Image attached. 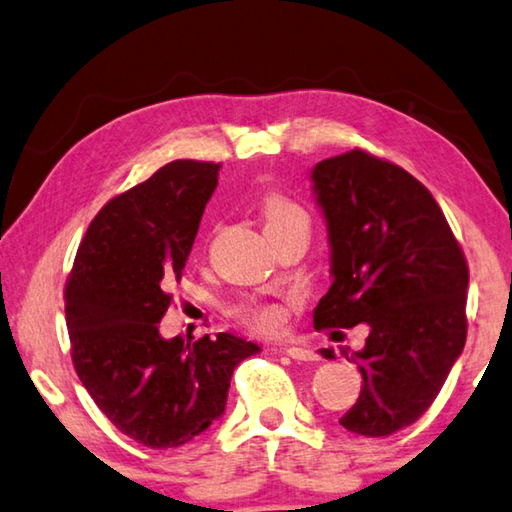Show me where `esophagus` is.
I'll list each match as a JSON object with an SVG mask.
<instances>
[{
    "instance_id": "obj_1",
    "label": "esophagus",
    "mask_w": 512,
    "mask_h": 512,
    "mask_svg": "<svg viewBox=\"0 0 512 512\" xmlns=\"http://www.w3.org/2000/svg\"><path fill=\"white\" fill-rule=\"evenodd\" d=\"M291 359L296 361H318V354L309 348H298V345H291V348H284Z\"/></svg>"
}]
</instances>
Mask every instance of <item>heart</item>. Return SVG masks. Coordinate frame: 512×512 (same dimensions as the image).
Segmentation results:
<instances>
[{
    "instance_id": "heart-1",
    "label": "heart",
    "mask_w": 512,
    "mask_h": 512,
    "mask_svg": "<svg viewBox=\"0 0 512 512\" xmlns=\"http://www.w3.org/2000/svg\"><path fill=\"white\" fill-rule=\"evenodd\" d=\"M259 207H262L266 235L268 232L289 228L293 223H307L305 207L282 192H266ZM235 316L250 329H255V332L266 334L277 332L284 323L282 309L268 305V302H241L239 307H235Z\"/></svg>"
}]
</instances>
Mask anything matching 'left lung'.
<instances>
[{
	"mask_svg": "<svg viewBox=\"0 0 512 512\" xmlns=\"http://www.w3.org/2000/svg\"><path fill=\"white\" fill-rule=\"evenodd\" d=\"M332 248V287L316 329L363 323L357 363L363 386L341 424L391 436L429 409L461 357L470 271L436 198L409 171L361 149L311 171ZM334 359V350H320Z\"/></svg>",
	"mask_w": 512,
	"mask_h": 512,
	"instance_id": "obj_1",
	"label": "left lung"
}]
</instances>
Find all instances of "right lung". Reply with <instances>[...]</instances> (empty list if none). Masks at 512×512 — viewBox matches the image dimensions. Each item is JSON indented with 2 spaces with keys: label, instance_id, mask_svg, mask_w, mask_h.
<instances>
[{
  "label": "right lung",
  "instance_id": "1",
  "mask_svg": "<svg viewBox=\"0 0 512 512\" xmlns=\"http://www.w3.org/2000/svg\"><path fill=\"white\" fill-rule=\"evenodd\" d=\"M221 164L173 160L101 207L65 284L76 375L135 443L180 447L221 418L232 372L259 345L232 334L162 339Z\"/></svg>",
  "mask_w": 512,
  "mask_h": 512
}]
</instances>
